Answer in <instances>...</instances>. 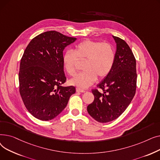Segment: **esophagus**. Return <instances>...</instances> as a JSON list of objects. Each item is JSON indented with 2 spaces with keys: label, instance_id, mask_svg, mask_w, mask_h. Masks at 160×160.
<instances>
[{
  "label": "esophagus",
  "instance_id": "esophagus-1",
  "mask_svg": "<svg viewBox=\"0 0 160 160\" xmlns=\"http://www.w3.org/2000/svg\"><path fill=\"white\" fill-rule=\"evenodd\" d=\"M77 92H80V93H84V92L86 91L84 89H81V88H77Z\"/></svg>",
  "mask_w": 160,
  "mask_h": 160
}]
</instances>
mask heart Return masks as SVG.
I'll return each instance as SVG.
<instances>
[{"label": "heart", "instance_id": "1", "mask_svg": "<svg viewBox=\"0 0 160 160\" xmlns=\"http://www.w3.org/2000/svg\"><path fill=\"white\" fill-rule=\"evenodd\" d=\"M115 51L111 44L86 39L76 45L73 51L68 50L65 52L62 61L67 72L74 76L78 60H86L83 67L84 71L72 78L70 83L86 88L93 84L97 77L103 78L110 74L115 63Z\"/></svg>", "mask_w": 160, "mask_h": 160}]
</instances>
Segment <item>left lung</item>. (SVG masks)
Masks as SVG:
<instances>
[{"instance_id": "obj_1", "label": "left lung", "mask_w": 160, "mask_h": 160, "mask_svg": "<svg viewBox=\"0 0 160 160\" xmlns=\"http://www.w3.org/2000/svg\"><path fill=\"white\" fill-rule=\"evenodd\" d=\"M116 44L115 61L111 72L100 82L97 89L92 90L95 98L89 104V114L99 122L116 119L125 111L136 94V61L131 48L126 42L113 36Z\"/></svg>"}]
</instances>
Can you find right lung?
<instances>
[{
    "label": "right lung",
    "instance_id": "obj_1",
    "mask_svg": "<svg viewBox=\"0 0 160 160\" xmlns=\"http://www.w3.org/2000/svg\"><path fill=\"white\" fill-rule=\"evenodd\" d=\"M77 39L51 30L33 38L25 49L19 72V93L28 111L41 121L53 119L66 107L74 86L66 81L64 48Z\"/></svg>",
    "mask_w": 160,
    "mask_h": 160
}]
</instances>
